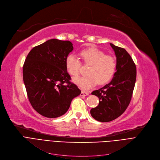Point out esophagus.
Returning <instances> with one entry per match:
<instances>
[{
	"label": "esophagus",
	"instance_id": "1",
	"mask_svg": "<svg viewBox=\"0 0 160 160\" xmlns=\"http://www.w3.org/2000/svg\"><path fill=\"white\" fill-rule=\"evenodd\" d=\"M89 94V92H84V91H82L81 93V96H87Z\"/></svg>",
	"mask_w": 160,
	"mask_h": 160
}]
</instances>
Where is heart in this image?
I'll use <instances>...</instances> for the list:
<instances>
[{
	"label": "heart",
	"mask_w": 160,
	"mask_h": 160,
	"mask_svg": "<svg viewBox=\"0 0 160 160\" xmlns=\"http://www.w3.org/2000/svg\"><path fill=\"white\" fill-rule=\"evenodd\" d=\"M81 55L84 63L90 65L88 70V76L79 77L73 79L82 90L92 88L96 84H104L109 82L116 72V61L112 56L94 47L84 50ZM66 67L68 72L72 76L79 75L81 69V62L74 54H70L66 59Z\"/></svg>",
	"instance_id": "b5f03b06"
}]
</instances>
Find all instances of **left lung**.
<instances>
[{"mask_svg":"<svg viewBox=\"0 0 160 160\" xmlns=\"http://www.w3.org/2000/svg\"><path fill=\"white\" fill-rule=\"evenodd\" d=\"M116 57V72L111 81L92 92L99 99L98 107L90 110L93 118L109 122L119 117L128 107L136 79V65L124 49L110 43Z\"/></svg>","mask_w":160,"mask_h":160,"instance_id":"8db88e82","label":"left lung"}]
</instances>
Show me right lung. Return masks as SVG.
<instances>
[{
    "instance_id": "right-lung-1",
    "label": "right lung",
    "mask_w": 160,
    "mask_h": 160,
    "mask_svg": "<svg viewBox=\"0 0 160 160\" xmlns=\"http://www.w3.org/2000/svg\"><path fill=\"white\" fill-rule=\"evenodd\" d=\"M73 50L69 41L53 39L37 46L27 55L23 81L32 107L48 118H58L68 111L72 99L81 90L70 82L66 59Z\"/></svg>"
}]
</instances>
